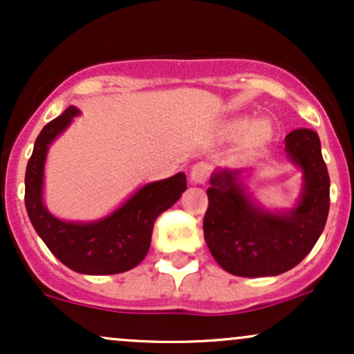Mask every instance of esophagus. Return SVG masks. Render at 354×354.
Listing matches in <instances>:
<instances>
[{"instance_id": "esophagus-1", "label": "esophagus", "mask_w": 354, "mask_h": 354, "mask_svg": "<svg viewBox=\"0 0 354 354\" xmlns=\"http://www.w3.org/2000/svg\"><path fill=\"white\" fill-rule=\"evenodd\" d=\"M211 174V165L205 163V161H200L191 168V181L196 183V185H205L208 181Z\"/></svg>"}]
</instances>
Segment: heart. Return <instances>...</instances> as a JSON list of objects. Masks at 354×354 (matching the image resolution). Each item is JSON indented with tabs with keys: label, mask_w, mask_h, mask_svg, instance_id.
I'll return each instance as SVG.
<instances>
[{
	"label": "heart",
	"mask_w": 354,
	"mask_h": 354,
	"mask_svg": "<svg viewBox=\"0 0 354 354\" xmlns=\"http://www.w3.org/2000/svg\"><path fill=\"white\" fill-rule=\"evenodd\" d=\"M251 128V123L250 121L243 120V121H236V123L233 124V133H236V135H241V133L248 131V129ZM270 126H268L265 121H258L253 128H251V140L254 141V143H263V141H266L268 138H270Z\"/></svg>",
	"instance_id": "b5f03b06"
}]
</instances>
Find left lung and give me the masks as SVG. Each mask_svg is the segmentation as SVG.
<instances>
[{
    "instance_id": "1",
    "label": "left lung",
    "mask_w": 354,
    "mask_h": 354,
    "mask_svg": "<svg viewBox=\"0 0 354 354\" xmlns=\"http://www.w3.org/2000/svg\"><path fill=\"white\" fill-rule=\"evenodd\" d=\"M284 149L304 180L301 198L288 213L254 205L241 183V169L211 174L203 230L213 258L231 274H281L301 263L323 233L330 211V174L318 133L295 129L284 140Z\"/></svg>"
}]
</instances>
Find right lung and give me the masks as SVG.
<instances>
[{
	"mask_svg": "<svg viewBox=\"0 0 354 354\" xmlns=\"http://www.w3.org/2000/svg\"><path fill=\"white\" fill-rule=\"evenodd\" d=\"M80 109L70 106L48 123L35 141L24 176V205L36 233L56 258L81 274H116L140 265L151 245L153 226L186 189L185 173L149 183L124 205L95 223L55 218L43 205V171L48 146L63 133Z\"/></svg>",
	"mask_w": 354,
	"mask_h": 354,
	"instance_id": "right-lung-1",
	"label": "right lung"
}]
</instances>
